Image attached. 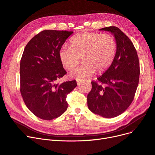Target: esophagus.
I'll return each mask as SVG.
<instances>
[{"label":"esophagus","mask_w":155,"mask_h":155,"mask_svg":"<svg viewBox=\"0 0 155 155\" xmlns=\"http://www.w3.org/2000/svg\"><path fill=\"white\" fill-rule=\"evenodd\" d=\"M76 81H77V84H79L80 83L82 82L83 81V80H82V79H77Z\"/></svg>","instance_id":"1"}]
</instances>
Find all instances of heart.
Here are the masks:
<instances>
[{"instance_id": "1", "label": "heart", "mask_w": 155, "mask_h": 155, "mask_svg": "<svg viewBox=\"0 0 155 155\" xmlns=\"http://www.w3.org/2000/svg\"><path fill=\"white\" fill-rule=\"evenodd\" d=\"M71 47L63 46L59 55L67 70H71L81 61V64L70 74L71 77L84 78L92 76L96 70L103 72L110 67L116 51V43L110 34L83 32L70 40Z\"/></svg>"}]
</instances>
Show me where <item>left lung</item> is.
Here are the masks:
<instances>
[{
    "instance_id": "8db88e82",
    "label": "left lung",
    "mask_w": 155,
    "mask_h": 155,
    "mask_svg": "<svg viewBox=\"0 0 155 155\" xmlns=\"http://www.w3.org/2000/svg\"><path fill=\"white\" fill-rule=\"evenodd\" d=\"M100 31L113 34L116 51L110 67L97 78L104 86L91 82L87 106L97 115L112 118L123 113L134 100L139 81V61L134 44L119 28L110 26Z\"/></svg>"
}]
</instances>
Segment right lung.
I'll use <instances>...</instances> for the list:
<instances>
[{"label": "right lung", "instance_id": "1", "mask_svg": "<svg viewBox=\"0 0 155 155\" xmlns=\"http://www.w3.org/2000/svg\"><path fill=\"white\" fill-rule=\"evenodd\" d=\"M72 31L45 30L32 38L20 61V93L36 116L51 120L67 110L66 96L77 87L76 81L56 84L66 73L59 59L62 45Z\"/></svg>", "mask_w": 155, "mask_h": 155}]
</instances>
